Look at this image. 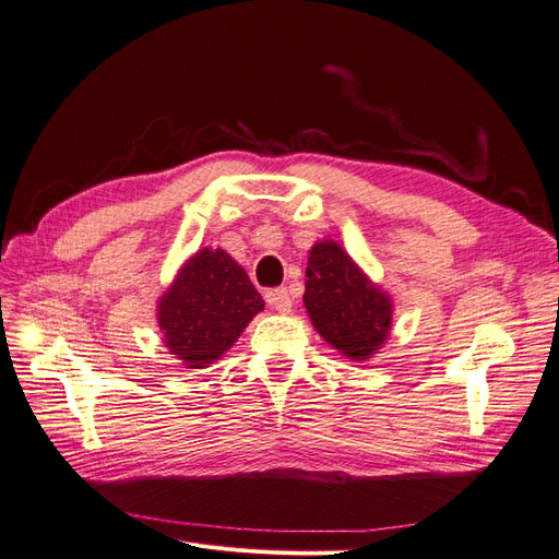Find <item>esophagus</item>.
Wrapping results in <instances>:
<instances>
[{
    "mask_svg": "<svg viewBox=\"0 0 559 559\" xmlns=\"http://www.w3.org/2000/svg\"><path fill=\"white\" fill-rule=\"evenodd\" d=\"M265 300H267V306L277 310V312H289L292 310V296H289V292L284 289V286H282V289L267 292Z\"/></svg>",
    "mask_w": 559,
    "mask_h": 559,
    "instance_id": "1",
    "label": "esophagus"
}]
</instances>
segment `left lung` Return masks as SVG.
Returning a JSON list of instances; mask_svg holds the SVG:
<instances>
[{
	"label": "left lung",
	"instance_id": "left-lung-1",
	"mask_svg": "<svg viewBox=\"0 0 559 559\" xmlns=\"http://www.w3.org/2000/svg\"><path fill=\"white\" fill-rule=\"evenodd\" d=\"M306 277L302 302L317 333L347 359L373 357L392 331V298L333 240L310 249Z\"/></svg>",
	"mask_w": 559,
	"mask_h": 559
}]
</instances>
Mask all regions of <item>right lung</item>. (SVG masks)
Listing matches in <instances>:
<instances>
[{
    "label": "right lung",
    "instance_id": "add662e5",
    "mask_svg": "<svg viewBox=\"0 0 559 559\" xmlns=\"http://www.w3.org/2000/svg\"><path fill=\"white\" fill-rule=\"evenodd\" d=\"M265 308L240 263L224 249H200L181 265L158 300L165 347L186 368L222 359L249 321Z\"/></svg>",
    "mask_w": 559,
    "mask_h": 559
}]
</instances>
